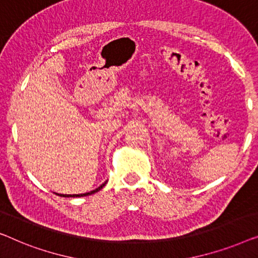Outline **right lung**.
Segmentation results:
<instances>
[{
    "instance_id": "add662e5",
    "label": "right lung",
    "mask_w": 258,
    "mask_h": 258,
    "mask_svg": "<svg viewBox=\"0 0 258 258\" xmlns=\"http://www.w3.org/2000/svg\"><path fill=\"white\" fill-rule=\"evenodd\" d=\"M106 183V182H105ZM105 183H103L101 184L100 187H98L97 189H94V190H92V191H90V193H85V194H74V195H71V194H60L59 197H63V198H78V197H88V195H91V194H94L96 193V191H98V190H100L101 188H103L104 186H105Z\"/></svg>"
}]
</instances>
